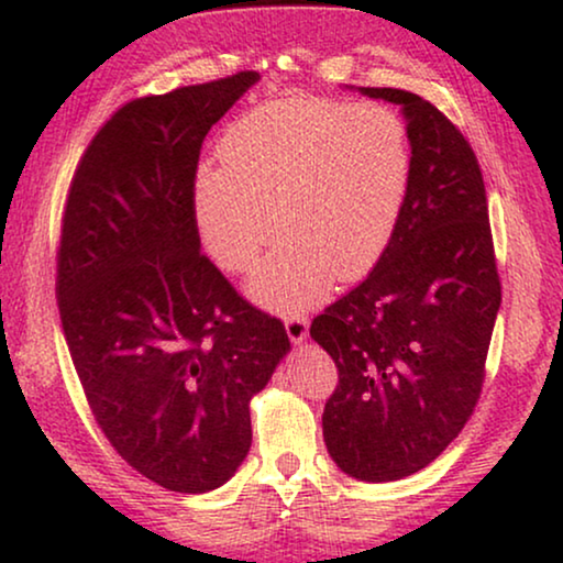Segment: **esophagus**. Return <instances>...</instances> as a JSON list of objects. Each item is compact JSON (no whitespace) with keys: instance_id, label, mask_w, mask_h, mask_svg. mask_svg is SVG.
Returning <instances> with one entry per match:
<instances>
[{"instance_id":"esophagus-1","label":"esophagus","mask_w":563,"mask_h":563,"mask_svg":"<svg viewBox=\"0 0 563 563\" xmlns=\"http://www.w3.org/2000/svg\"><path fill=\"white\" fill-rule=\"evenodd\" d=\"M284 328H287V335L291 343H302L307 338V318L305 314H291V318L284 320Z\"/></svg>"}]
</instances>
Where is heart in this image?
I'll list each match as a JSON object with an SVG mask.
<instances>
[{
    "instance_id": "heart-1",
    "label": "heart",
    "mask_w": 563,
    "mask_h": 563,
    "mask_svg": "<svg viewBox=\"0 0 563 563\" xmlns=\"http://www.w3.org/2000/svg\"><path fill=\"white\" fill-rule=\"evenodd\" d=\"M220 168H199L195 220L207 253L245 274L287 230L249 284L268 310L302 312L333 279H361L391 241L407 187L402 120L374 102L279 97L230 122Z\"/></svg>"
}]
</instances>
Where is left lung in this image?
Wrapping results in <instances>:
<instances>
[{
    "mask_svg": "<svg viewBox=\"0 0 563 563\" xmlns=\"http://www.w3.org/2000/svg\"><path fill=\"white\" fill-rule=\"evenodd\" d=\"M399 104L410 187L372 274L310 325L338 366L322 438L341 472L395 482L441 456L472 418L503 302L487 191L461 130L412 91L358 87Z\"/></svg>",
    "mask_w": 563,
    "mask_h": 563,
    "instance_id": "obj_1",
    "label": "left lung"
}]
</instances>
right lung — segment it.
Masks as SVG:
<instances>
[{
    "mask_svg": "<svg viewBox=\"0 0 563 563\" xmlns=\"http://www.w3.org/2000/svg\"><path fill=\"white\" fill-rule=\"evenodd\" d=\"M256 71L120 107L76 166L56 295L76 374L114 451L202 495L251 449V399L289 353L282 320L238 295L195 220L199 151Z\"/></svg>",
    "mask_w": 563,
    "mask_h": 563,
    "instance_id": "right-lung-1",
    "label": "right lung"
}]
</instances>
